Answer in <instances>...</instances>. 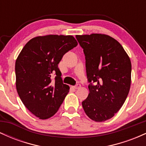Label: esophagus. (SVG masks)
I'll list each match as a JSON object with an SVG mask.
<instances>
[{
    "label": "esophagus",
    "instance_id": "34e87169",
    "mask_svg": "<svg viewBox=\"0 0 146 146\" xmlns=\"http://www.w3.org/2000/svg\"><path fill=\"white\" fill-rule=\"evenodd\" d=\"M80 87H81V84H77L76 85H75V86H73V88H74L75 89H78V88H80Z\"/></svg>",
    "mask_w": 146,
    "mask_h": 146
}]
</instances>
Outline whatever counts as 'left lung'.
I'll use <instances>...</instances> for the list:
<instances>
[{
  "instance_id": "1",
  "label": "left lung",
  "mask_w": 146,
  "mask_h": 146,
  "mask_svg": "<svg viewBox=\"0 0 146 146\" xmlns=\"http://www.w3.org/2000/svg\"><path fill=\"white\" fill-rule=\"evenodd\" d=\"M83 48L89 94L82 102L86 115L98 122L112 118L128 96L131 62L119 42L99 33L76 36Z\"/></svg>"
}]
</instances>
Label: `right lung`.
<instances>
[{"instance_id":"1","label":"right lung","mask_w":146,"mask_h":146,"mask_svg":"<svg viewBox=\"0 0 146 146\" xmlns=\"http://www.w3.org/2000/svg\"><path fill=\"white\" fill-rule=\"evenodd\" d=\"M78 45L72 36L48 35L33 38L23 47L15 65L16 89L27 108L46 119L54 115L69 91L58 64Z\"/></svg>"}]
</instances>
